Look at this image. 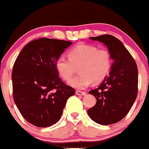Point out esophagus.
I'll return each instance as SVG.
<instances>
[{"mask_svg":"<svg viewBox=\"0 0 149 149\" xmlns=\"http://www.w3.org/2000/svg\"><path fill=\"white\" fill-rule=\"evenodd\" d=\"M76 94L77 95H85L86 94V92H82V91H80V90H77L76 91Z\"/></svg>","mask_w":149,"mask_h":149,"instance_id":"esophagus-1","label":"esophagus"}]
</instances>
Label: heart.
I'll use <instances>...</instances> for the list:
<instances>
[{
    "label": "heart",
    "mask_w": 149,
    "mask_h": 149,
    "mask_svg": "<svg viewBox=\"0 0 149 149\" xmlns=\"http://www.w3.org/2000/svg\"><path fill=\"white\" fill-rule=\"evenodd\" d=\"M112 65L110 53L92 45L79 44L68 51V59L63 56L56 61V68L60 77L68 81L78 67V75L69 81V85L84 89L92 82L98 84L107 76Z\"/></svg>",
    "instance_id": "b5f03b06"
}]
</instances>
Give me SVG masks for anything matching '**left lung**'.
Masks as SVG:
<instances>
[{
  "mask_svg": "<svg viewBox=\"0 0 149 149\" xmlns=\"http://www.w3.org/2000/svg\"><path fill=\"white\" fill-rule=\"evenodd\" d=\"M107 47L113 63L110 75L89 94L97 100L95 105L87 110L93 121L108 125L122 120L131 110L138 92V68L136 63L119 39L111 35L90 37Z\"/></svg>",
  "mask_w": 149,
  "mask_h": 149,
  "instance_id": "8db88e82",
  "label": "left lung"
}]
</instances>
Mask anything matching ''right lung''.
I'll return each instance as SVG.
<instances>
[{"mask_svg": "<svg viewBox=\"0 0 149 149\" xmlns=\"http://www.w3.org/2000/svg\"><path fill=\"white\" fill-rule=\"evenodd\" d=\"M72 42L40 38L26 45L12 72L13 99L22 116L33 125L47 127L60 120L74 88L59 77L56 60Z\"/></svg>", "mask_w": 149, "mask_h": 149, "instance_id": "right-lung-1", "label": "right lung"}]
</instances>
